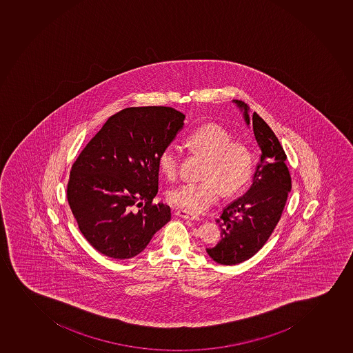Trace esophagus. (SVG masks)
Listing matches in <instances>:
<instances>
[{"label":"esophagus","instance_id":"1","mask_svg":"<svg viewBox=\"0 0 353 353\" xmlns=\"http://www.w3.org/2000/svg\"><path fill=\"white\" fill-rule=\"evenodd\" d=\"M177 216H181V218H184V219L189 220H198L199 219V216L198 214H194V213L189 212V211H185V210H179L176 212Z\"/></svg>","mask_w":353,"mask_h":353}]
</instances>
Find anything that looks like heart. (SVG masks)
I'll list each match as a JSON object with an SVG mask.
<instances>
[{"mask_svg":"<svg viewBox=\"0 0 353 353\" xmlns=\"http://www.w3.org/2000/svg\"><path fill=\"white\" fill-rule=\"evenodd\" d=\"M185 144L192 152L208 159L203 182H186L172 188L168 197L172 204L192 213L209 209L219 198L223 188L226 194H236L250 181L253 172V157L250 149L233 142L231 134L218 125L194 129L186 137ZM181 154L174 144H168L159 152L157 164L169 179L177 177Z\"/></svg>","mask_w":353,"mask_h":353,"instance_id":"1","label":"heart"}]
</instances>
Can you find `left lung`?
Returning <instances> with one entry per match:
<instances>
[{"instance_id": "8db88e82", "label": "left lung", "mask_w": 353, "mask_h": 353, "mask_svg": "<svg viewBox=\"0 0 353 353\" xmlns=\"http://www.w3.org/2000/svg\"><path fill=\"white\" fill-rule=\"evenodd\" d=\"M232 103L253 129L261 156L248 191L231 201L216 220L221 240L216 246L206 248L210 258L226 265L246 261L261 250L279 223L292 190L287 156L276 135L258 114L250 113L243 101Z\"/></svg>"}]
</instances>
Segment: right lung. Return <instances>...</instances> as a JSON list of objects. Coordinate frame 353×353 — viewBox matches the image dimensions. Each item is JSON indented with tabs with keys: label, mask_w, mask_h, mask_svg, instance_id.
I'll list each match as a JSON object with an SVG mask.
<instances>
[{
	"label": "right lung",
	"mask_w": 353,
	"mask_h": 353,
	"mask_svg": "<svg viewBox=\"0 0 353 353\" xmlns=\"http://www.w3.org/2000/svg\"><path fill=\"white\" fill-rule=\"evenodd\" d=\"M184 119L171 107L125 108L80 152L70 172L68 204L80 232L101 254L134 258L170 221L167 204H152L159 192L157 159Z\"/></svg>",
	"instance_id": "add662e5"
}]
</instances>
